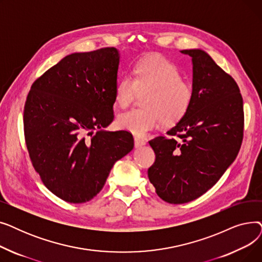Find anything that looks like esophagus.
<instances>
[{"mask_svg":"<svg viewBox=\"0 0 262 262\" xmlns=\"http://www.w3.org/2000/svg\"><path fill=\"white\" fill-rule=\"evenodd\" d=\"M146 143L145 140L139 138V137H135V146L136 147H140V146H143L144 144Z\"/></svg>","mask_w":262,"mask_h":262,"instance_id":"1","label":"esophagus"}]
</instances>
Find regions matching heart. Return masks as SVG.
<instances>
[{
  "instance_id": "1",
  "label": "heart",
  "mask_w": 262,
  "mask_h": 262,
  "mask_svg": "<svg viewBox=\"0 0 262 262\" xmlns=\"http://www.w3.org/2000/svg\"><path fill=\"white\" fill-rule=\"evenodd\" d=\"M134 78L124 76L116 86L115 102L127 107L136 95L142 96V108L130 109L117 119L119 128L142 137L155 129L160 123L174 125L188 113L194 98V90L183 79L180 69L160 55L140 59L135 64Z\"/></svg>"
}]
</instances>
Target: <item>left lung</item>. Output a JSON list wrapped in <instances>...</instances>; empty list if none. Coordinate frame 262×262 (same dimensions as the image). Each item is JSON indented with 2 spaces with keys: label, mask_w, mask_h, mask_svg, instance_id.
<instances>
[{
  "label": "left lung",
  "mask_w": 262,
  "mask_h": 262,
  "mask_svg": "<svg viewBox=\"0 0 262 262\" xmlns=\"http://www.w3.org/2000/svg\"><path fill=\"white\" fill-rule=\"evenodd\" d=\"M181 52L192 58L193 102L168 130L170 137L148 142L156 155L148 180L170 204L193 201L216 184L236 159L244 128L243 100L235 79L206 52Z\"/></svg>",
  "instance_id": "obj_1"
}]
</instances>
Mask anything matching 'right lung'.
<instances>
[{
    "label": "right lung",
    "mask_w": 262,
    "mask_h": 262,
    "mask_svg": "<svg viewBox=\"0 0 262 262\" xmlns=\"http://www.w3.org/2000/svg\"><path fill=\"white\" fill-rule=\"evenodd\" d=\"M120 54L116 48L73 53L37 78L27 94L26 147L45 186L73 204L92 200L117 160L134 147L114 120Z\"/></svg>",
    "instance_id": "right-lung-1"
}]
</instances>
